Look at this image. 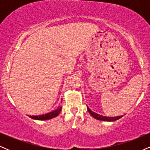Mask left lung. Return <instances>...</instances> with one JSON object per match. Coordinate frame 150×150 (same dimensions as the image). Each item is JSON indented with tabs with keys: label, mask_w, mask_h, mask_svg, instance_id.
<instances>
[{
	"label": "left lung",
	"mask_w": 150,
	"mask_h": 150,
	"mask_svg": "<svg viewBox=\"0 0 150 150\" xmlns=\"http://www.w3.org/2000/svg\"><path fill=\"white\" fill-rule=\"evenodd\" d=\"M87 110H88L89 113H90L91 116H92L93 118H96V119L97 120H103V121H114V120H118L119 118H122V117L123 116H116V117H108V116H102V115H100V114H98L97 113H94L93 112L92 110H90V108L89 107H87Z\"/></svg>",
	"instance_id": "8db88e82"
}]
</instances>
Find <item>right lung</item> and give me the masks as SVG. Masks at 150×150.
Masks as SVG:
<instances>
[{"instance_id":"add662e5","label":"right lung","mask_w":150,"mask_h":150,"mask_svg":"<svg viewBox=\"0 0 150 150\" xmlns=\"http://www.w3.org/2000/svg\"><path fill=\"white\" fill-rule=\"evenodd\" d=\"M61 106H58V107L55 109L54 111H51V112H49L48 113H46V114L43 115H39V116H29L31 118L34 120H49L51 119V118H55L57 116H58L60 112L61 111Z\"/></svg>"}]
</instances>
